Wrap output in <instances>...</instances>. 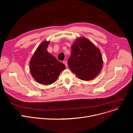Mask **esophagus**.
<instances>
[{
  "label": "esophagus",
  "instance_id": "1",
  "mask_svg": "<svg viewBox=\"0 0 133 133\" xmlns=\"http://www.w3.org/2000/svg\"><path fill=\"white\" fill-rule=\"evenodd\" d=\"M63 63L65 64V65L66 66V67H67V61H63Z\"/></svg>",
  "mask_w": 133,
  "mask_h": 133
}]
</instances>
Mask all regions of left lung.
<instances>
[{
	"label": "left lung",
	"mask_w": 133,
	"mask_h": 133,
	"mask_svg": "<svg viewBox=\"0 0 133 133\" xmlns=\"http://www.w3.org/2000/svg\"><path fill=\"white\" fill-rule=\"evenodd\" d=\"M103 63L99 49L85 38H79L71 46L68 65L81 79L90 81L95 78L102 69Z\"/></svg>",
	"instance_id": "1"
}]
</instances>
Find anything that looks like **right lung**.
Wrapping results in <instances>:
<instances>
[{
	"mask_svg": "<svg viewBox=\"0 0 133 133\" xmlns=\"http://www.w3.org/2000/svg\"><path fill=\"white\" fill-rule=\"evenodd\" d=\"M49 42H42L37 48L30 62V70L33 78L39 83L50 85L54 83L62 71L66 68L64 64L49 53L47 50Z\"/></svg>",
	"mask_w": 133,
	"mask_h": 133,
	"instance_id": "add662e5",
	"label": "right lung"
}]
</instances>
